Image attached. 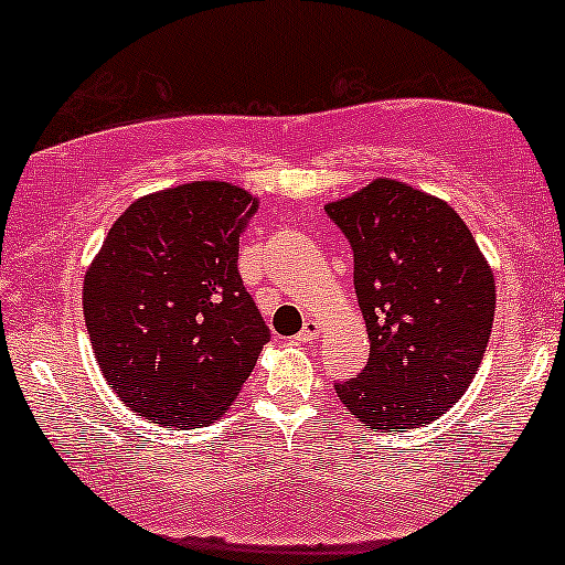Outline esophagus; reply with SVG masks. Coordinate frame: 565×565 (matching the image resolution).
Segmentation results:
<instances>
[{
	"label": "esophagus",
	"instance_id": "1",
	"mask_svg": "<svg viewBox=\"0 0 565 565\" xmlns=\"http://www.w3.org/2000/svg\"><path fill=\"white\" fill-rule=\"evenodd\" d=\"M318 331H321V326H318L316 321H308L302 326V331L297 334V339H300V342H312V339L318 337Z\"/></svg>",
	"mask_w": 565,
	"mask_h": 565
}]
</instances>
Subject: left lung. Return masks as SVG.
Here are the masks:
<instances>
[{"mask_svg": "<svg viewBox=\"0 0 565 565\" xmlns=\"http://www.w3.org/2000/svg\"><path fill=\"white\" fill-rule=\"evenodd\" d=\"M326 213L355 255V295L371 339L360 376L337 397L376 431L416 429L463 397L494 321V276L439 196L373 179Z\"/></svg>", "mask_w": 565, "mask_h": 565, "instance_id": "left-lung-1", "label": "left lung"}]
</instances>
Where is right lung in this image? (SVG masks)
Instances as JSON below:
<instances>
[{
  "label": "right lung",
  "instance_id": "right-lung-1",
  "mask_svg": "<svg viewBox=\"0 0 565 565\" xmlns=\"http://www.w3.org/2000/svg\"><path fill=\"white\" fill-rule=\"evenodd\" d=\"M257 196L192 181L139 196L84 276L102 376L128 411L192 429L234 405L270 331L236 268Z\"/></svg>",
  "mask_w": 565,
  "mask_h": 565
}]
</instances>
